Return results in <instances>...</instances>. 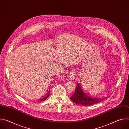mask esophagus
<instances>
[{
    "mask_svg": "<svg viewBox=\"0 0 129 129\" xmlns=\"http://www.w3.org/2000/svg\"><path fill=\"white\" fill-rule=\"evenodd\" d=\"M76 72L75 71H71L69 75V79L70 80H73L76 77Z\"/></svg>",
    "mask_w": 129,
    "mask_h": 129,
    "instance_id": "obj_1",
    "label": "esophagus"
}]
</instances>
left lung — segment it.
<instances>
[{
  "instance_id": "left-lung-1",
  "label": "left lung",
  "mask_w": 129,
  "mask_h": 129,
  "mask_svg": "<svg viewBox=\"0 0 129 129\" xmlns=\"http://www.w3.org/2000/svg\"><path fill=\"white\" fill-rule=\"evenodd\" d=\"M108 97L100 99L93 98L88 96L83 91L81 85L78 83L75 93L70 98V100L78 105H82L83 106H90L99 103L105 100L106 99H107Z\"/></svg>"
}]
</instances>
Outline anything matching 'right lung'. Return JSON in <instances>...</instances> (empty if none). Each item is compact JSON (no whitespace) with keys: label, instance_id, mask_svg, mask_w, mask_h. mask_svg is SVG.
Here are the masks:
<instances>
[{"label":"right lung","instance_id":"add662e5","mask_svg":"<svg viewBox=\"0 0 129 129\" xmlns=\"http://www.w3.org/2000/svg\"><path fill=\"white\" fill-rule=\"evenodd\" d=\"M49 93L48 94V95H47V96H46V98H44V99H40V101H44V100H46V99L48 98V97L49 96Z\"/></svg>","mask_w":129,"mask_h":129}]
</instances>
